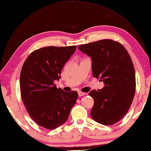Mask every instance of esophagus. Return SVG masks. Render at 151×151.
I'll list each match as a JSON object with an SVG mask.
<instances>
[{"label": "esophagus", "mask_w": 151, "mask_h": 151, "mask_svg": "<svg viewBox=\"0 0 151 151\" xmlns=\"http://www.w3.org/2000/svg\"><path fill=\"white\" fill-rule=\"evenodd\" d=\"M78 96H84V95L85 94V93H84V92H78Z\"/></svg>", "instance_id": "1"}]
</instances>
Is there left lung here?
Segmentation results:
<instances>
[{
	"label": "left lung",
	"instance_id": "8db88e82",
	"mask_svg": "<svg viewBox=\"0 0 151 151\" xmlns=\"http://www.w3.org/2000/svg\"><path fill=\"white\" fill-rule=\"evenodd\" d=\"M92 60L93 76L104 84L89 93L94 103L90 115L106 125L120 121L129 109L135 92V69L130 55L121 44L102 40L78 47Z\"/></svg>",
	"mask_w": 151,
	"mask_h": 151
}]
</instances>
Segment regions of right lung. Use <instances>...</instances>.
I'll list each match as a JSON object with an SVG mask.
<instances>
[{"label": "right lung", "instance_id": "right-lung-1", "mask_svg": "<svg viewBox=\"0 0 151 151\" xmlns=\"http://www.w3.org/2000/svg\"><path fill=\"white\" fill-rule=\"evenodd\" d=\"M76 46L43 47L29 55L20 73V92L29 116L40 126L54 129L67 122L77 92L57 88L65 65Z\"/></svg>", "mask_w": 151, "mask_h": 151}]
</instances>
